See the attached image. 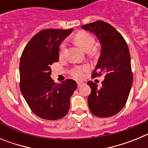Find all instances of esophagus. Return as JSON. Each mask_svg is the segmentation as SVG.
Instances as JSON below:
<instances>
[{"label":"esophagus","mask_w":148,"mask_h":148,"mask_svg":"<svg viewBox=\"0 0 148 148\" xmlns=\"http://www.w3.org/2000/svg\"><path fill=\"white\" fill-rule=\"evenodd\" d=\"M77 84H78V87H82V85H83V84H84V83H83V82H78V83H77Z\"/></svg>","instance_id":"34e87169"}]
</instances>
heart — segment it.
Returning a JSON list of instances; mask_svg holds the SVG:
<instances>
[{
    "label": "heart",
    "mask_w": 148,
    "mask_h": 148,
    "mask_svg": "<svg viewBox=\"0 0 148 148\" xmlns=\"http://www.w3.org/2000/svg\"><path fill=\"white\" fill-rule=\"evenodd\" d=\"M75 44L84 52H90L95 44V39L90 34L85 32H79L76 33L73 38ZM66 49V43L63 42L59 47V56L63 57ZM88 70L87 66H77L73 69L71 75L75 79L80 80L84 77V73Z\"/></svg>",
    "instance_id": "1"
}]
</instances>
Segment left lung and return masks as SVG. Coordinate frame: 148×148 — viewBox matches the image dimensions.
<instances>
[{
	"mask_svg": "<svg viewBox=\"0 0 148 148\" xmlns=\"http://www.w3.org/2000/svg\"><path fill=\"white\" fill-rule=\"evenodd\" d=\"M92 32L101 44V54L92 75H104L101 87L88 82L91 88L88 106L91 113L101 118L114 116L125 105L133 84L130 55L122 35L101 21L82 26Z\"/></svg>",
	"mask_w": 148,
	"mask_h": 148,
	"instance_id": "1",
	"label": "left lung"
}]
</instances>
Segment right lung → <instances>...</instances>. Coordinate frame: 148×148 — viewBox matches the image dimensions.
Listing matches in <instances>:
<instances>
[{
    "label": "right lung",
    "mask_w": 148,
    "mask_h": 148,
    "mask_svg": "<svg viewBox=\"0 0 148 148\" xmlns=\"http://www.w3.org/2000/svg\"><path fill=\"white\" fill-rule=\"evenodd\" d=\"M71 29H47L35 35L23 49L20 61V89L32 111L44 119L66 115L70 97L77 88L72 79L53 82L50 66L59 60V46Z\"/></svg>",
    "instance_id": "add662e5"
}]
</instances>
